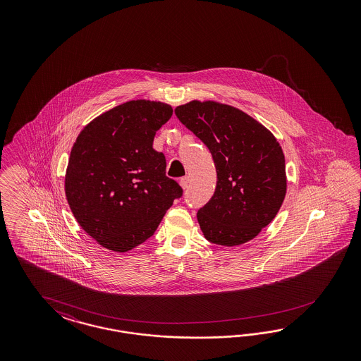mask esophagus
I'll list each match as a JSON object with an SVG mask.
<instances>
[{
	"label": "esophagus",
	"mask_w": 361,
	"mask_h": 361,
	"mask_svg": "<svg viewBox=\"0 0 361 361\" xmlns=\"http://www.w3.org/2000/svg\"><path fill=\"white\" fill-rule=\"evenodd\" d=\"M189 183H190V181H189V177H188V176L183 177V178L180 180V185L183 186L184 189H186V188L189 186Z\"/></svg>",
	"instance_id": "esophagus-1"
}]
</instances>
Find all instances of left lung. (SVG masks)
Masks as SVG:
<instances>
[{
    "label": "left lung",
    "mask_w": 361,
    "mask_h": 361,
    "mask_svg": "<svg viewBox=\"0 0 361 361\" xmlns=\"http://www.w3.org/2000/svg\"><path fill=\"white\" fill-rule=\"evenodd\" d=\"M176 116L208 147L217 171L214 195L197 212L205 238L222 246L252 240L282 207L283 151L262 124L240 109L193 100Z\"/></svg>",
    "instance_id": "left-lung-1"
}]
</instances>
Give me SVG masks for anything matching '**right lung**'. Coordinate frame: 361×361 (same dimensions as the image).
Instances as JSON below:
<instances>
[{
	"label": "right lung",
	"instance_id": "1",
	"mask_svg": "<svg viewBox=\"0 0 361 361\" xmlns=\"http://www.w3.org/2000/svg\"><path fill=\"white\" fill-rule=\"evenodd\" d=\"M173 109L131 100L102 114L79 133L66 172V197L82 229L112 252L151 238L183 188L165 176L164 153L153 149Z\"/></svg>",
	"mask_w": 361,
	"mask_h": 361
}]
</instances>
